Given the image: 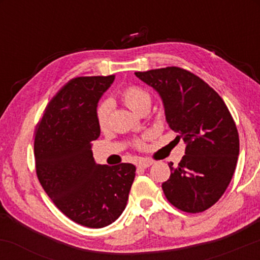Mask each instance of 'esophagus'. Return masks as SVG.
Instances as JSON below:
<instances>
[{"instance_id":"1","label":"esophagus","mask_w":260,"mask_h":260,"mask_svg":"<svg viewBox=\"0 0 260 260\" xmlns=\"http://www.w3.org/2000/svg\"><path fill=\"white\" fill-rule=\"evenodd\" d=\"M153 165V161L150 160H140L138 164H137V166H138V169H148L149 166Z\"/></svg>"}]
</instances>
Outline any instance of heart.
Instances as JSON below:
<instances>
[{
  "label": "heart",
  "mask_w": 260,
  "mask_h": 260,
  "mask_svg": "<svg viewBox=\"0 0 260 260\" xmlns=\"http://www.w3.org/2000/svg\"><path fill=\"white\" fill-rule=\"evenodd\" d=\"M120 99L128 109L133 112L138 113L140 110L145 107H150L151 98L144 89L139 86H127L120 91ZM112 103L110 100H104L98 105L96 109V121L100 128H105L109 122L110 115H111ZM138 145H142L138 143Z\"/></svg>",
  "instance_id": "obj_1"
}]
</instances>
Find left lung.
Wrapping results in <instances>:
<instances>
[{
    "mask_svg": "<svg viewBox=\"0 0 260 260\" xmlns=\"http://www.w3.org/2000/svg\"><path fill=\"white\" fill-rule=\"evenodd\" d=\"M156 90L170 128L186 143L162 190L174 207L201 213L221 198L234 176L240 139L235 121L220 95L196 74L178 67L136 72Z\"/></svg>",
    "mask_w": 260,
    "mask_h": 260,
    "instance_id": "left-lung-1",
    "label": "left lung"
}]
</instances>
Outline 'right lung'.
I'll list each match as a JSON object with an SVG mask.
<instances>
[{"instance_id": "1", "label": "right lung", "mask_w": 260, "mask_h": 260, "mask_svg": "<svg viewBox=\"0 0 260 260\" xmlns=\"http://www.w3.org/2000/svg\"><path fill=\"white\" fill-rule=\"evenodd\" d=\"M115 76L78 77L53 96L34 142L39 181L66 216L91 229L118 219L127 205L136 166L99 165L92 140L100 136L98 103Z\"/></svg>"}]
</instances>
